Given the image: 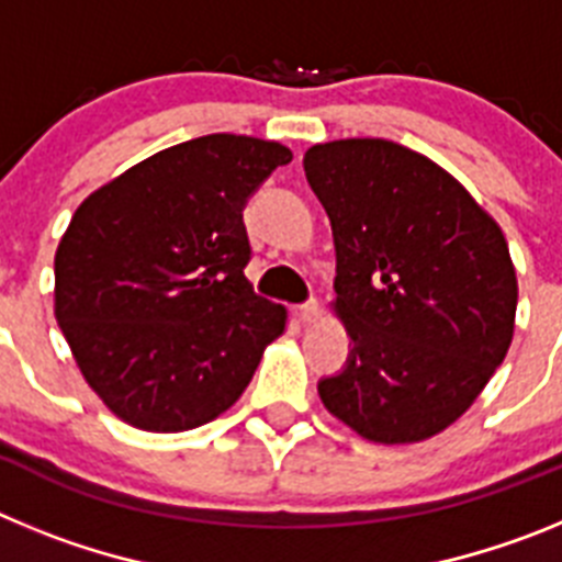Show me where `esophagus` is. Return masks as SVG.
Listing matches in <instances>:
<instances>
[{"mask_svg":"<svg viewBox=\"0 0 562 562\" xmlns=\"http://www.w3.org/2000/svg\"><path fill=\"white\" fill-rule=\"evenodd\" d=\"M317 315H321V306L315 304V301H310V304L304 306H295V317H297V324H315Z\"/></svg>","mask_w":562,"mask_h":562,"instance_id":"esophagus-1","label":"esophagus"}]
</instances>
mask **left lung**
Returning a JSON list of instances; mask_svg holds the SVG:
<instances>
[{"instance_id": "left-lung-1", "label": "left lung", "mask_w": 562, "mask_h": 562, "mask_svg": "<svg viewBox=\"0 0 562 562\" xmlns=\"http://www.w3.org/2000/svg\"><path fill=\"white\" fill-rule=\"evenodd\" d=\"M337 252L331 301L351 351L317 382L331 416L376 445L450 428L504 362L518 278L498 222L441 166L382 137L304 154Z\"/></svg>"}]
</instances>
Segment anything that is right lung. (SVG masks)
Masks as SVG:
<instances>
[{
    "label": "right lung",
    "instance_id": "right-lung-1",
    "mask_svg": "<svg viewBox=\"0 0 562 562\" xmlns=\"http://www.w3.org/2000/svg\"><path fill=\"white\" fill-rule=\"evenodd\" d=\"M292 151L247 134L162 148L89 193L56 250V321L132 428L180 434L245 394L286 310L245 278L250 193Z\"/></svg>",
    "mask_w": 562,
    "mask_h": 562
}]
</instances>
